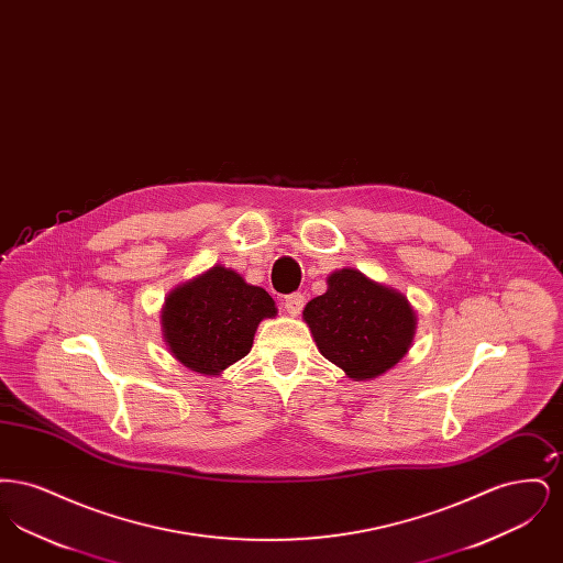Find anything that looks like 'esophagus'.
Segmentation results:
<instances>
[{
  "label": "esophagus",
  "mask_w": 563,
  "mask_h": 563,
  "mask_svg": "<svg viewBox=\"0 0 563 563\" xmlns=\"http://www.w3.org/2000/svg\"><path fill=\"white\" fill-rule=\"evenodd\" d=\"M303 295L301 294H291L285 297V301H283V306H285V310L291 314V317H297L299 312H301V308H303Z\"/></svg>",
  "instance_id": "esophagus-1"
}]
</instances>
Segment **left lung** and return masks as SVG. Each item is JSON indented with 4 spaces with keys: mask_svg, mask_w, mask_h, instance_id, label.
<instances>
[{
    "mask_svg": "<svg viewBox=\"0 0 563 563\" xmlns=\"http://www.w3.org/2000/svg\"><path fill=\"white\" fill-rule=\"evenodd\" d=\"M327 283V294L303 308V321L322 356L354 379L377 377L395 367L416 329L407 299L358 269L333 272Z\"/></svg>",
    "mask_w": 563,
    "mask_h": 563,
    "instance_id": "1",
    "label": "left lung"
}]
</instances>
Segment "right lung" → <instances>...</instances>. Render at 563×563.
<instances>
[{"label":"right lung","instance_id":"right-lung-1","mask_svg":"<svg viewBox=\"0 0 563 563\" xmlns=\"http://www.w3.org/2000/svg\"><path fill=\"white\" fill-rule=\"evenodd\" d=\"M276 314L266 289L214 266L166 297L162 327L173 356L191 372L217 375L253 346L257 324Z\"/></svg>","mask_w":563,"mask_h":563}]
</instances>
